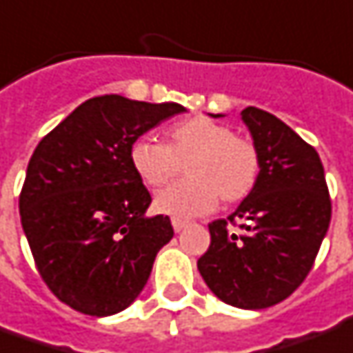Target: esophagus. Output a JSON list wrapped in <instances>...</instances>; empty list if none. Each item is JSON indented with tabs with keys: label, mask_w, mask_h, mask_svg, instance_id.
<instances>
[{
	"label": "esophagus",
	"mask_w": 353,
	"mask_h": 353,
	"mask_svg": "<svg viewBox=\"0 0 353 353\" xmlns=\"http://www.w3.org/2000/svg\"><path fill=\"white\" fill-rule=\"evenodd\" d=\"M172 226H174V230H176V232H181V230L188 226V221H181V219H172Z\"/></svg>",
	"instance_id": "obj_1"
}]
</instances>
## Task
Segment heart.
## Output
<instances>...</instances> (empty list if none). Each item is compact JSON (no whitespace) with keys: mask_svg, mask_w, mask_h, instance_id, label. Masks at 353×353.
Masks as SVG:
<instances>
[{"mask_svg":"<svg viewBox=\"0 0 353 353\" xmlns=\"http://www.w3.org/2000/svg\"><path fill=\"white\" fill-rule=\"evenodd\" d=\"M130 164L150 188L168 185L185 165L188 179L156 197L158 211L176 216L207 213L219 197L226 205L246 199L260 176L256 144L207 117L174 125L168 130L165 144L137 140L130 146Z\"/></svg>","mask_w":353,"mask_h":353,"instance_id":"1","label":"heart"}]
</instances>
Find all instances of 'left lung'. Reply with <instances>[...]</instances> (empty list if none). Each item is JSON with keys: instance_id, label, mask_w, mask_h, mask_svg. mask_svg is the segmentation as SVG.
Masks as SVG:
<instances>
[{"instance_id": "8db88e82", "label": "left lung", "mask_w": 353, "mask_h": 353, "mask_svg": "<svg viewBox=\"0 0 353 353\" xmlns=\"http://www.w3.org/2000/svg\"><path fill=\"white\" fill-rule=\"evenodd\" d=\"M240 115L260 154V176L234 213L209 225L211 246L197 268L223 303L258 310L281 303L305 281L332 205L321 158L310 144L258 107ZM228 222L243 232L230 231Z\"/></svg>"}]
</instances>
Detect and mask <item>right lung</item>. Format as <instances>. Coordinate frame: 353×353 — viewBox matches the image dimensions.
Segmentation results:
<instances>
[{
	"label": "right lung",
	"instance_id": "right-lung-1",
	"mask_svg": "<svg viewBox=\"0 0 353 353\" xmlns=\"http://www.w3.org/2000/svg\"><path fill=\"white\" fill-rule=\"evenodd\" d=\"M183 111L99 95L34 148L19 197L21 225L43 281L68 307L109 316L146 285L174 228L170 216L146 214L152 197L130 164V146Z\"/></svg>",
	"mask_w": 353,
	"mask_h": 353
}]
</instances>
